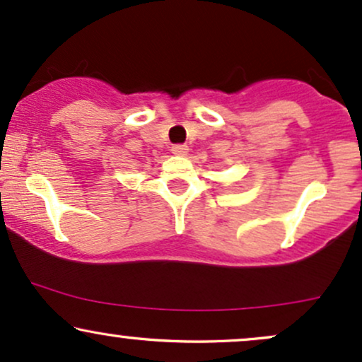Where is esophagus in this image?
Wrapping results in <instances>:
<instances>
[{
    "label": "esophagus",
    "mask_w": 362,
    "mask_h": 362,
    "mask_svg": "<svg viewBox=\"0 0 362 362\" xmlns=\"http://www.w3.org/2000/svg\"><path fill=\"white\" fill-rule=\"evenodd\" d=\"M172 153L177 156H184L189 153V146H187V144H173Z\"/></svg>",
    "instance_id": "obj_1"
}]
</instances>
